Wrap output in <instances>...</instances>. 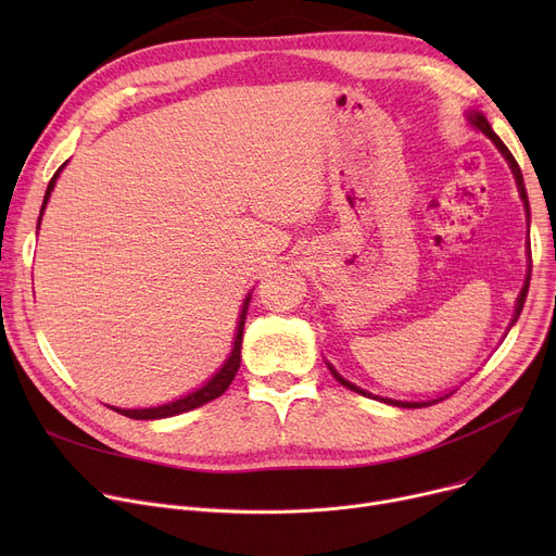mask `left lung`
I'll return each instance as SVG.
<instances>
[{"label": "left lung", "instance_id": "1", "mask_svg": "<svg viewBox=\"0 0 556 556\" xmlns=\"http://www.w3.org/2000/svg\"><path fill=\"white\" fill-rule=\"evenodd\" d=\"M466 116H469V124H471L473 128L482 130V132H484V135L495 143V149H498V151L503 153V157L507 160V164H509V168H511V173H514V180H516V187H518L520 200H522V204H525V212H528V220H530V202H528V191H525V185H522V173H520L518 162L514 160V155L509 153V149H507V146L503 143V139L491 130V126H489V122H486V116H484L482 112H476V110H473V112H466ZM528 256H532V254H528ZM530 263H532V258H530ZM530 275H532V266H530V270H528V277H525V286H522L520 295H518V300H516V311H514V317H511V325H509V327H514V323H516L518 315H520V311H522L525 298H528ZM329 369H331V374L338 378V383H342L344 388L354 390V392H358V394H363V396H367V399H378V401L390 403V405H396V407H424V405H432V403H437V401H444V399H448V396L453 394V392H448V394H444V396H437V399H432V401H396V399H386V396H376V394H371V392H367V390H363V388H358V386H354V383H349L346 378H342V376H340L331 365H329Z\"/></svg>", "mask_w": 556, "mask_h": 556}]
</instances>
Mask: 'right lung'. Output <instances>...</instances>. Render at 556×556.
<instances>
[{"label":"right lung","instance_id":"obj_1","mask_svg":"<svg viewBox=\"0 0 556 556\" xmlns=\"http://www.w3.org/2000/svg\"><path fill=\"white\" fill-rule=\"evenodd\" d=\"M67 164V162H65ZM65 164L58 168L53 173V178L49 180V187H47V193H45V200H42V210H40V218L45 214V207L49 202V195L55 187V180L58 175H61V170L65 168ZM40 218H38V227H40ZM250 293L243 302V308H241V315H239V327H237V336H233V346H231V354L227 356V361L223 363V367L210 378L207 383H204L202 388L189 392L187 396L182 399H175L170 403H164V405H157V407H139V410H126V407H114L110 405L112 410H116L124 417H130V419H166V417H175V415H182V413H189L193 410V407H200L204 403H210L214 399H218L227 388L229 383L233 381V376H237L239 367H241V342H243V327H245V315H248V306H250Z\"/></svg>","mask_w":556,"mask_h":556}]
</instances>
